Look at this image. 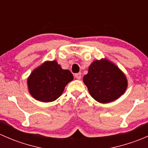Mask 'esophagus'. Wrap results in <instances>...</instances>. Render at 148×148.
<instances>
[{"instance_id": "esophagus-1", "label": "esophagus", "mask_w": 148, "mask_h": 148, "mask_svg": "<svg viewBox=\"0 0 148 148\" xmlns=\"http://www.w3.org/2000/svg\"><path fill=\"white\" fill-rule=\"evenodd\" d=\"M74 77H75V78L77 79H80L82 78V74L81 73H77V74H75Z\"/></svg>"}]
</instances>
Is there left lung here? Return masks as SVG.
Wrapping results in <instances>:
<instances>
[{
	"mask_svg": "<svg viewBox=\"0 0 148 148\" xmlns=\"http://www.w3.org/2000/svg\"><path fill=\"white\" fill-rule=\"evenodd\" d=\"M83 82L89 94L98 102H113L122 96L127 87L125 74L107 59L95 60L89 66Z\"/></svg>",
	"mask_w": 148,
	"mask_h": 148,
	"instance_id": "left-lung-1",
	"label": "left lung"
}]
</instances>
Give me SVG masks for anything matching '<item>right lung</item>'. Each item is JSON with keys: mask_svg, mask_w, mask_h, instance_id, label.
<instances>
[{"mask_svg": "<svg viewBox=\"0 0 148 148\" xmlns=\"http://www.w3.org/2000/svg\"><path fill=\"white\" fill-rule=\"evenodd\" d=\"M73 79L70 71L62 69L56 61H46L28 77V92L40 102H53L62 95L66 85Z\"/></svg>", "mask_w": 148, "mask_h": 148, "instance_id": "right-lung-1", "label": "right lung"}]
</instances>
